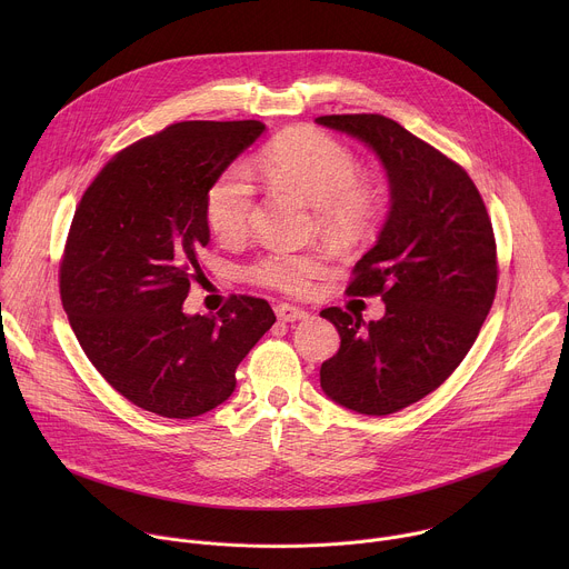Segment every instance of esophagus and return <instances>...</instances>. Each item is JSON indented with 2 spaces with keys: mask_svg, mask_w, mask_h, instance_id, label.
<instances>
[{
  "mask_svg": "<svg viewBox=\"0 0 569 569\" xmlns=\"http://www.w3.org/2000/svg\"><path fill=\"white\" fill-rule=\"evenodd\" d=\"M274 310H277V317L283 321H301L308 317V312L303 308L292 306V303H279Z\"/></svg>",
  "mask_w": 569,
  "mask_h": 569,
  "instance_id": "1",
  "label": "esophagus"
}]
</instances>
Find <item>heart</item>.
<instances>
[{"mask_svg": "<svg viewBox=\"0 0 569 569\" xmlns=\"http://www.w3.org/2000/svg\"><path fill=\"white\" fill-rule=\"evenodd\" d=\"M259 171L274 184L297 193L317 209V220L336 231H351L373 211V191L360 180L356 157L327 132L297 128L277 137L259 157ZM257 189L246 167L227 169L209 189L204 211L211 231L236 240L248 231ZM327 270L317 252L272 250L257 259L248 274L257 283L286 292H306Z\"/></svg>", "mask_w": 569, "mask_h": 569, "instance_id": "obj_1", "label": "heart"}]
</instances>
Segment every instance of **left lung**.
Returning a JSON list of instances; mask_svg holds the SVG:
<instances>
[{
    "instance_id": "obj_1",
    "label": "left lung",
    "mask_w": 569,
    "mask_h": 569,
    "mask_svg": "<svg viewBox=\"0 0 569 569\" xmlns=\"http://www.w3.org/2000/svg\"><path fill=\"white\" fill-rule=\"evenodd\" d=\"M315 123L371 148L389 182L387 220L347 290L380 295L385 315L367 323L338 306L319 312L340 333L319 385L347 410L393 415L435 391L477 340L498 288L491 218L468 173L400 123L382 114Z\"/></svg>"
}]
</instances>
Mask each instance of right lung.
Segmentation results:
<instances>
[{
  "label": "right lung",
  "mask_w": 569,
  "mask_h": 569,
  "mask_svg": "<svg viewBox=\"0 0 569 569\" xmlns=\"http://www.w3.org/2000/svg\"><path fill=\"white\" fill-rule=\"evenodd\" d=\"M261 121H182L117 152L80 198L60 266L71 329L97 371L137 408L167 419L211 412L236 367L277 321L266 299L233 295L189 315L209 246L207 193Z\"/></svg>",
  "instance_id": "1"
}]
</instances>
